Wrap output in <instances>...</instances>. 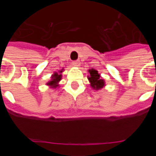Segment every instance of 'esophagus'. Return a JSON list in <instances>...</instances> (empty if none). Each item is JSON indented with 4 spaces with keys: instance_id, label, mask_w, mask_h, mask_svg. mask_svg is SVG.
Wrapping results in <instances>:
<instances>
[{
    "instance_id": "1",
    "label": "esophagus",
    "mask_w": 156,
    "mask_h": 156,
    "mask_svg": "<svg viewBox=\"0 0 156 156\" xmlns=\"http://www.w3.org/2000/svg\"><path fill=\"white\" fill-rule=\"evenodd\" d=\"M72 64H73V66H79L80 63L78 61H73Z\"/></svg>"
}]
</instances>
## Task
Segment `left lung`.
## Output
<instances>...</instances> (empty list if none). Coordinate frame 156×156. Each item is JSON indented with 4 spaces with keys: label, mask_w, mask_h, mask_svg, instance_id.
<instances>
[{
    "label": "left lung",
    "mask_w": 156,
    "mask_h": 156,
    "mask_svg": "<svg viewBox=\"0 0 156 156\" xmlns=\"http://www.w3.org/2000/svg\"><path fill=\"white\" fill-rule=\"evenodd\" d=\"M90 73V77L88 78V80H90V86L93 87V89L95 90H99L101 88H102L103 86L105 85V83L103 80L100 78V75L98 74L97 70L91 69L89 70Z\"/></svg>",
    "instance_id": "1"
}]
</instances>
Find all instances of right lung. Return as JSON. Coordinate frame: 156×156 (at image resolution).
<instances>
[{
  "mask_svg": "<svg viewBox=\"0 0 156 156\" xmlns=\"http://www.w3.org/2000/svg\"><path fill=\"white\" fill-rule=\"evenodd\" d=\"M60 73H62V70H61ZM51 78L52 80L50 81V82L48 83V85H50V86H51L52 87H57L58 86V83L61 80L62 74H58L57 73H55L52 76Z\"/></svg>",
  "mask_w": 156,
  "mask_h": 156,
  "instance_id": "add662e5",
  "label": "right lung"
}]
</instances>
